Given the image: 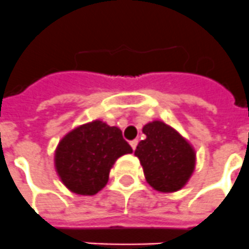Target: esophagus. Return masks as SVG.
Here are the masks:
<instances>
[{
    "mask_svg": "<svg viewBox=\"0 0 249 249\" xmlns=\"http://www.w3.org/2000/svg\"><path fill=\"white\" fill-rule=\"evenodd\" d=\"M129 144H131L132 149H133V151H135V149H136V147H137V144H138V141H137V140H133V141H131V142H129Z\"/></svg>",
    "mask_w": 249,
    "mask_h": 249,
    "instance_id": "obj_1",
    "label": "esophagus"
}]
</instances>
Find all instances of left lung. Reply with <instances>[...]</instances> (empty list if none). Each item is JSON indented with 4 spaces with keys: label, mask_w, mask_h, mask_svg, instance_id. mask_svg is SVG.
Returning <instances> with one entry per match:
<instances>
[{
    "label": "left lung",
    "mask_w": 249,
    "mask_h": 249,
    "mask_svg": "<svg viewBox=\"0 0 249 249\" xmlns=\"http://www.w3.org/2000/svg\"><path fill=\"white\" fill-rule=\"evenodd\" d=\"M142 132L146 140L138 143L135 156L140 158L147 183L162 193L183 188L196 168L192 144L163 121L148 122Z\"/></svg>",
    "instance_id": "8db88e82"
}]
</instances>
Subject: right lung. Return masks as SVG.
Returning <instances> with one entry per match:
<instances>
[{"instance_id":"right-lung-1","label":"right lung","mask_w":249,"mask_h":249,"mask_svg":"<svg viewBox=\"0 0 249 249\" xmlns=\"http://www.w3.org/2000/svg\"><path fill=\"white\" fill-rule=\"evenodd\" d=\"M132 148L118 127L100 120L76 127L59 141L54 151V168L71 192L93 196L107 184L109 171Z\"/></svg>"}]
</instances>
